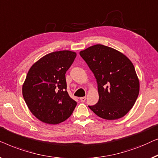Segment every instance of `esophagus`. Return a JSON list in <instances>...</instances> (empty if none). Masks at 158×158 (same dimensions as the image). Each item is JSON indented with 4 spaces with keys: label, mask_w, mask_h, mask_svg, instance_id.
I'll return each instance as SVG.
<instances>
[{
    "label": "esophagus",
    "mask_w": 158,
    "mask_h": 158,
    "mask_svg": "<svg viewBox=\"0 0 158 158\" xmlns=\"http://www.w3.org/2000/svg\"><path fill=\"white\" fill-rule=\"evenodd\" d=\"M80 100H81V102H84L86 101V97H80Z\"/></svg>",
    "instance_id": "34e87169"
}]
</instances>
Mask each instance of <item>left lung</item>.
Wrapping results in <instances>:
<instances>
[{
	"mask_svg": "<svg viewBox=\"0 0 158 158\" xmlns=\"http://www.w3.org/2000/svg\"><path fill=\"white\" fill-rule=\"evenodd\" d=\"M97 79L99 101L89 107L97 116L114 120L134 106L139 82L132 61L123 53L102 44L79 52Z\"/></svg>",
	"mask_w": 158,
	"mask_h": 158,
	"instance_id": "left-lung-1",
	"label": "left lung"
}]
</instances>
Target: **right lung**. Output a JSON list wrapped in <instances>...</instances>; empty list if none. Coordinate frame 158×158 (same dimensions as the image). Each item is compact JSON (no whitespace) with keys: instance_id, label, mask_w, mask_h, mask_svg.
Listing matches in <instances>:
<instances>
[{"instance_id":"right-lung-1","label":"right lung","mask_w":158,"mask_h":158,"mask_svg":"<svg viewBox=\"0 0 158 158\" xmlns=\"http://www.w3.org/2000/svg\"><path fill=\"white\" fill-rule=\"evenodd\" d=\"M77 54L71 51L50 53L33 64L22 87L28 109L40 121L56 124L67 119L77 106L66 91V72Z\"/></svg>"}]
</instances>
